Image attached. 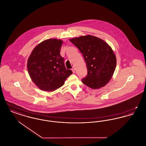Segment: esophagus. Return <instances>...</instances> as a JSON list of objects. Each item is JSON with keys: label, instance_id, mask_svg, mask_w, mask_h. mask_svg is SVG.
<instances>
[{"label": "esophagus", "instance_id": "34e87169", "mask_svg": "<svg viewBox=\"0 0 146 146\" xmlns=\"http://www.w3.org/2000/svg\"><path fill=\"white\" fill-rule=\"evenodd\" d=\"M72 70L73 73H75V72H76V69H75L74 68H73L72 69Z\"/></svg>", "mask_w": 146, "mask_h": 146}]
</instances>
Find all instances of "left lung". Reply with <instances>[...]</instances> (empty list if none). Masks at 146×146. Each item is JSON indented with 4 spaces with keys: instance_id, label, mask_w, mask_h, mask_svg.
Instances as JSON below:
<instances>
[{
    "instance_id": "left-lung-1",
    "label": "left lung",
    "mask_w": 146,
    "mask_h": 146,
    "mask_svg": "<svg viewBox=\"0 0 146 146\" xmlns=\"http://www.w3.org/2000/svg\"><path fill=\"white\" fill-rule=\"evenodd\" d=\"M79 49L86 63L88 74L82 82L93 89L104 86L111 79L117 59L111 47L104 40L87 35L70 39Z\"/></svg>"
}]
</instances>
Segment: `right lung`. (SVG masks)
<instances>
[{
    "mask_svg": "<svg viewBox=\"0 0 146 146\" xmlns=\"http://www.w3.org/2000/svg\"><path fill=\"white\" fill-rule=\"evenodd\" d=\"M63 41L49 39L39 43L27 61L28 73L33 82L42 90L54 91L61 87L72 74L66 70L60 55Z\"/></svg>",
    "mask_w": 146,
    "mask_h": 146,
    "instance_id": "right-lung-1",
    "label": "right lung"
}]
</instances>
